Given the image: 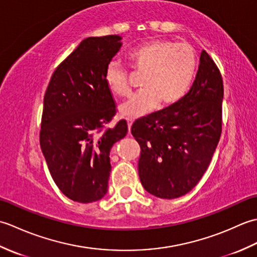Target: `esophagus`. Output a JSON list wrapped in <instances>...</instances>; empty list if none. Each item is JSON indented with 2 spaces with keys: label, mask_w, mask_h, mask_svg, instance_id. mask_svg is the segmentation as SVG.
<instances>
[{
  "label": "esophagus",
  "mask_w": 257,
  "mask_h": 257,
  "mask_svg": "<svg viewBox=\"0 0 257 257\" xmlns=\"http://www.w3.org/2000/svg\"><path fill=\"white\" fill-rule=\"evenodd\" d=\"M125 119H127L128 129H129V132H130V129H132V124H133V122H134V118H133V117H128V118H125Z\"/></svg>",
  "instance_id": "esophagus-1"
}]
</instances>
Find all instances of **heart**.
I'll list each match as a JSON object with an SVG mask.
<instances>
[{
    "label": "heart",
    "instance_id": "obj_1",
    "mask_svg": "<svg viewBox=\"0 0 257 257\" xmlns=\"http://www.w3.org/2000/svg\"><path fill=\"white\" fill-rule=\"evenodd\" d=\"M130 67L144 74L143 90L120 106L124 116H143L159 105L171 106L188 91L196 69V55L188 43L151 40L128 53ZM105 81L113 94L127 97L132 92L129 74L118 61L106 66Z\"/></svg>",
    "mask_w": 257,
    "mask_h": 257
}]
</instances>
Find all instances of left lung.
I'll list each match as a JSON object with an SVG mask.
<instances>
[{
    "label": "left lung",
    "instance_id": "1",
    "mask_svg": "<svg viewBox=\"0 0 257 257\" xmlns=\"http://www.w3.org/2000/svg\"><path fill=\"white\" fill-rule=\"evenodd\" d=\"M222 101L221 72L203 50L188 94L133 123L132 134L140 146L139 178L149 193L176 199L200 181L222 134Z\"/></svg>",
    "mask_w": 257,
    "mask_h": 257
}]
</instances>
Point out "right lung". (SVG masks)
<instances>
[{
	"label": "right lung",
	"mask_w": 257,
	"mask_h": 257,
	"mask_svg": "<svg viewBox=\"0 0 257 257\" xmlns=\"http://www.w3.org/2000/svg\"><path fill=\"white\" fill-rule=\"evenodd\" d=\"M121 37H88L58 65L44 96L40 144L58 189L79 203L107 193L109 151L128 133L124 119L109 128L116 101L105 81Z\"/></svg>",
	"instance_id": "1"
}]
</instances>
